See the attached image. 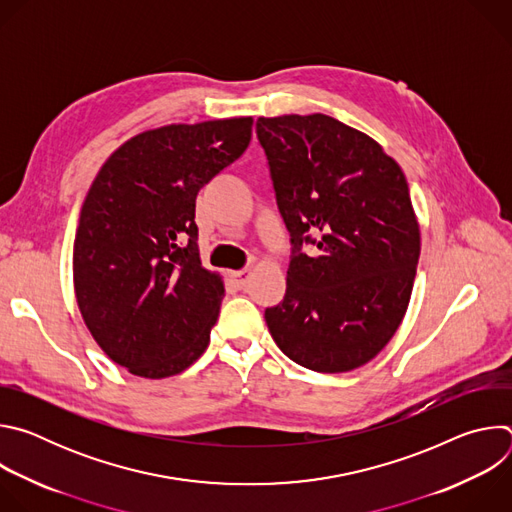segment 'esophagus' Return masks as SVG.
<instances>
[{
  "instance_id": "esophagus-1",
  "label": "esophagus",
  "mask_w": 512,
  "mask_h": 512,
  "mask_svg": "<svg viewBox=\"0 0 512 512\" xmlns=\"http://www.w3.org/2000/svg\"><path fill=\"white\" fill-rule=\"evenodd\" d=\"M249 277H251V271H235V273H231V279H233V283L239 287V289H245L247 287V283H249Z\"/></svg>"
}]
</instances>
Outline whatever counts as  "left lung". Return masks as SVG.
<instances>
[{"label":"left lung","mask_w":512,"mask_h":512,"mask_svg":"<svg viewBox=\"0 0 512 512\" xmlns=\"http://www.w3.org/2000/svg\"><path fill=\"white\" fill-rule=\"evenodd\" d=\"M277 206L296 251L285 298L265 310L275 344L316 373L373 360L405 318L421 233L401 166L342 121L259 117ZM302 242L317 245L302 254Z\"/></svg>","instance_id":"1"}]
</instances>
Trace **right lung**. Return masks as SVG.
Listing matches in <instances>:
<instances>
[{
  "label": "right lung",
  "mask_w": 512,
  "mask_h": 512,
  "mask_svg": "<svg viewBox=\"0 0 512 512\" xmlns=\"http://www.w3.org/2000/svg\"><path fill=\"white\" fill-rule=\"evenodd\" d=\"M253 117L145 129L95 176L72 247L75 296L99 348L135 377L186 371L210 342L225 281L200 261L198 190L243 156Z\"/></svg>",
  "instance_id": "right-lung-1"
}]
</instances>
